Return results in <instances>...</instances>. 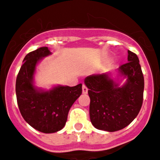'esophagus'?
<instances>
[{
  "label": "esophagus",
  "mask_w": 160,
  "mask_h": 160,
  "mask_svg": "<svg viewBox=\"0 0 160 160\" xmlns=\"http://www.w3.org/2000/svg\"><path fill=\"white\" fill-rule=\"evenodd\" d=\"M82 90H83V94H87L88 93V88L86 87V85L83 84V88H82Z\"/></svg>",
  "instance_id": "obj_1"
}]
</instances>
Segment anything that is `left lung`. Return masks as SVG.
Segmentation results:
<instances>
[{
	"instance_id": "left-lung-1",
	"label": "left lung",
	"mask_w": 160,
	"mask_h": 160,
	"mask_svg": "<svg viewBox=\"0 0 160 160\" xmlns=\"http://www.w3.org/2000/svg\"><path fill=\"white\" fill-rule=\"evenodd\" d=\"M138 57L128 50V62L118 68L127 78L118 87L110 73L91 75L84 80L90 97V119L95 128L115 132L129 125L138 115L143 103L144 80Z\"/></svg>"
}]
</instances>
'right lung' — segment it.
I'll return each mask as SVG.
<instances>
[{"label":"right lung","instance_id":"add662e5","mask_svg":"<svg viewBox=\"0 0 160 160\" xmlns=\"http://www.w3.org/2000/svg\"><path fill=\"white\" fill-rule=\"evenodd\" d=\"M51 54L48 47H40L25 56L16 77V93L19 111L31 127L44 133L63 129L68 111L82 94V83L57 86L50 91L37 88L33 83L35 68L42 58Z\"/></svg>","mask_w":160,"mask_h":160}]
</instances>
